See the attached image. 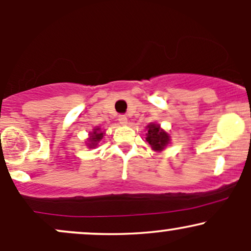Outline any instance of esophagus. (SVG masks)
Masks as SVG:
<instances>
[{"label":"esophagus","instance_id":"obj_1","mask_svg":"<svg viewBox=\"0 0 251 251\" xmlns=\"http://www.w3.org/2000/svg\"><path fill=\"white\" fill-rule=\"evenodd\" d=\"M118 120H119V123L122 124V125H127L128 119H127V117L124 116V114H123V116H119V119H118Z\"/></svg>","mask_w":251,"mask_h":251}]
</instances>
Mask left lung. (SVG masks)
<instances>
[{
	"label": "left lung",
	"mask_w": 251,
	"mask_h": 251,
	"mask_svg": "<svg viewBox=\"0 0 251 251\" xmlns=\"http://www.w3.org/2000/svg\"><path fill=\"white\" fill-rule=\"evenodd\" d=\"M146 128H148L146 142L151 145L152 150L154 151H163L170 143V135L157 124L151 123Z\"/></svg>",
	"instance_id": "obj_1"
}]
</instances>
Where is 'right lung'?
Masks as SVG:
<instances>
[{"label": "right lung", "instance_id": "right-lung-1", "mask_svg": "<svg viewBox=\"0 0 251 251\" xmlns=\"http://www.w3.org/2000/svg\"><path fill=\"white\" fill-rule=\"evenodd\" d=\"M103 132L101 131V128L100 127H96L93 128V131L89 133V138H88V143H87V146L89 149H93V148H97V145L99 144L100 140L103 138Z\"/></svg>", "mask_w": 251, "mask_h": 251}]
</instances>
